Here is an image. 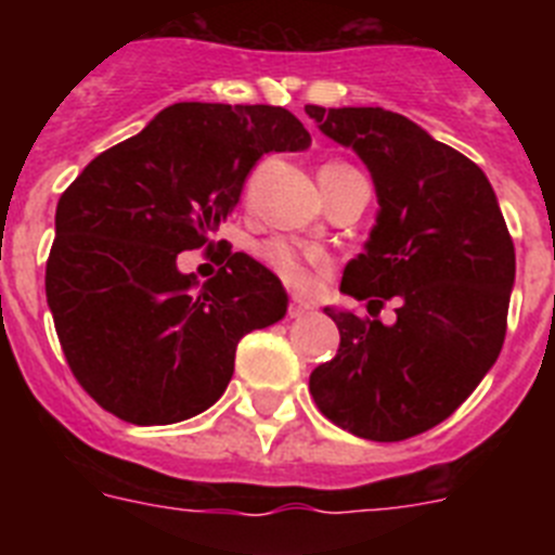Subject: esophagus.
<instances>
[{
    "label": "esophagus",
    "instance_id": "34e87169",
    "mask_svg": "<svg viewBox=\"0 0 555 555\" xmlns=\"http://www.w3.org/2000/svg\"><path fill=\"white\" fill-rule=\"evenodd\" d=\"M308 313H313L311 302L297 300V297H294V300L288 302V317H292V320H300V317H308Z\"/></svg>",
    "mask_w": 555,
    "mask_h": 555
}]
</instances>
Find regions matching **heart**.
Returning a JSON list of instances; mask_svg holds the SVG:
<instances>
[{
  "mask_svg": "<svg viewBox=\"0 0 555 555\" xmlns=\"http://www.w3.org/2000/svg\"><path fill=\"white\" fill-rule=\"evenodd\" d=\"M347 171H356L352 166L347 164H327L322 166L320 171V183L322 191H327V185L338 178V175H347ZM258 258L272 269L278 278H283L292 286H306L308 283V263L320 261L322 253L317 249H300L294 247V244L283 242V238H269L258 247Z\"/></svg>",
  "mask_w": 555,
  "mask_h": 555,
  "instance_id": "b5f03b06",
  "label": "heart"
}]
</instances>
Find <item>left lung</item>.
<instances>
[{"label":"left lung","instance_id":"left-lung-1","mask_svg":"<svg viewBox=\"0 0 555 555\" xmlns=\"http://www.w3.org/2000/svg\"><path fill=\"white\" fill-rule=\"evenodd\" d=\"M306 113L327 139L358 152L380 205L341 292L377 308L397 300L395 325L325 308L341 341L308 389L338 428L403 442L444 423L498 361L514 242L487 175L411 119L384 107Z\"/></svg>","mask_w":555,"mask_h":555}]
</instances>
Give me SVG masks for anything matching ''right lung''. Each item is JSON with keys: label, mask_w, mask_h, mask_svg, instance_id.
Returning a JSON list of instances; mask_svg holds the SVG:
<instances>
[{"label": "right lung", "mask_w": 555, "mask_h": 555, "mask_svg": "<svg viewBox=\"0 0 555 555\" xmlns=\"http://www.w3.org/2000/svg\"><path fill=\"white\" fill-rule=\"evenodd\" d=\"M308 144L286 107L178 102L63 191L47 302L68 370L102 409L132 425L203 414L228 389L244 333L283 320L286 292L255 258L228 247L199 286L178 255L214 247L267 152Z\"/></svg>", "instance_id": "right-lung-1"}]
</instances>
